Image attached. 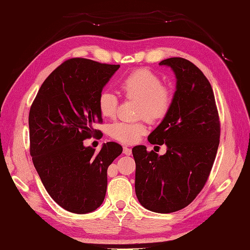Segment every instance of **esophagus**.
<instances>
[{
  "mask_svg": "<svg viewBox=\"0 0 250 250\" xmlns=\"http://www.w3.org/2000/svg\"><path fill=\"white\" fill-rule=\"evenodd\" d=\"M123 153H124L125 155H127V156H129V155L131 154V148L127 147V146H124V147H123Z\"/></svg>",
  "mask_w": 250,
  "mask_h": 250,
  "instance_id": "1",
  "label": "esophagus"
}]
</instances>
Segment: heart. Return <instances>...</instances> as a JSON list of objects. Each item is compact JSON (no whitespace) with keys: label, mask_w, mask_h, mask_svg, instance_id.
Here are the masks:
<instances>
[{"label":"heart","mask_w":250,"mask_h":250,"mask_svg":"<svg viewBox=\"0 0 250 250\" xmlns=\"http://www.w3.org/2000/svg\"><path fill=\"white\" fill-rule=\"evenodd\" d=\"M119 88L126 98L136 99L137 115L143 118L135 123L114 122L109 126V135L114 140L132 144L139 141L147 131V120H163L171 109L173 94L171 88L163 84L160 77L154 71L141 68L132 71L122 79ZM98 109L104 118H113L118 109V99L112 92L103 91L98 97Z\"/></svg>","instance_id":"b5f03b06"}]
</instances>
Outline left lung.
Returning a JSON list of instances; mask_svg holds the SVG:
<instances>
[{
    "label": "left lung",
    "mask_w": 250,
    "mask_h": 250,
    "mask_svg": "<svg viewBox=\"0 0 250 250\" xmlns=\"http://www.w3.org/2000/svg\"><path fill=\"white\" fill-rule=\"evenodd\" d=\"M176 77L171 109L147 140L167 146L158 156L144 146L132 148L135 189L142 207L155 213L186 208L202 190L212 170L220 123L210 83L195 64L183 58L164 60Z\"/></svg>",
    "instance_id": "1"
}]
</instances>
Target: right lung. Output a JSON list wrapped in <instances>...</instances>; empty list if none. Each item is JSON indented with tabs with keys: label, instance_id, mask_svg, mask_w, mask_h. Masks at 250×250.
Wrapping results in <instances>:
<instances>
[{
	"label": "right lung",
	"instance_id": "right-lung-1",
	"mask_svg": "<svg viewBox=\"0 0 250 250\" xmlns=\"http://www.w3.org/2000/svg\"><path fill=\"white\" fill-rule=\"evenodd\" d=\"M120 68L95 61H65L43 81L29 114L30 153L46 190L60 207L86 214L102 205L107 190V170L123 147L104 143L95 152L83 141L103 123L98 97Z\"/></svg>",
	"mask_w": 250,
	"mask_h": 250
}]
</instances>
